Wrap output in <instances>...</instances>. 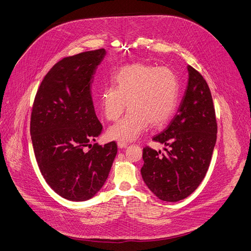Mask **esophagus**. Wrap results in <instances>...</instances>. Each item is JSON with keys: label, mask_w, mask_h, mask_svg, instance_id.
<instances>
[{"label": "esophagus", "mask_w": 251, "mask_h": 251, "mask_svg": "<svg viewBox=\"0 0 251 251\" xmlns=\"http://www.w3.org/2000/svg\"><path fill=\"white\" fill-rule=\"evenodd\" d=\"M117 145H118V147L121 148V149H122V148H126V147L128 146V144H127L126 142H122V141H118V142H117Z\"/></svg>", "instance_id": "obj_1"}]
</instances>
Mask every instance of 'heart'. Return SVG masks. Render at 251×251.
<instances>
[{
  "label": "heart",
  "mask_w": 251,
  "mask_h": 251,
  "mask_svg": "<svg viewBox=\"0 0 251 251\" xmlns=\"http://www.w3.org/2000/svg\"><path fill=\"white\" fill-rule=\"evenodd\" d=\"M100 95L104 117L117 120L128 106L127 115L108 129L109 138L130 142L138 138L150 124L164 125L173 115L180 97L177 75L167 67L144 63L123 66L111 78ZM127 105H126V104Z\"/></svg>",
  "instance_id": "b5f03b06"
}]
</instances>
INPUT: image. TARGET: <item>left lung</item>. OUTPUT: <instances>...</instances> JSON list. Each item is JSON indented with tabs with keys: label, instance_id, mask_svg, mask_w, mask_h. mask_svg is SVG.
<instances>
[{
	"label": "left lung",
	"instance_id": "1",
	"mask_svg": "<svg viewBox=\"0 0 251 251\" xmlns=\"http://www.w3.org/2000/svg\"><path fill=\"white\" fill-rule=\"evenodd\" d=\"M188 84L176 115L153 137L164 153L143 148L141 175L160 200L176 202L189 196L204 179L216 143L217 123L210 89L191 66Z\"/></svg>",
	"mask_w": 251,
	"mask_h": 251
}]
</instances>
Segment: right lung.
Segmentation results:
<instances>
[{"mask_svg": "<svg viewBox=\"0 0 251 251\" xmlns=\"http://www.w3.org/2000/svg\"><path fill=\"white\" fill-rule=\"evenodd\" d=\"M105 55L99 49L56 63L33 104L30 132L38 166L48 185L71 201L88 200L102 188L117 154L114 141L90 144L103 130L91 86Z\"/></svg>", "mask_w": 251, "mask_h": 251, "instance_id": "add662e5", "label": "right lung"}]
</instances>
